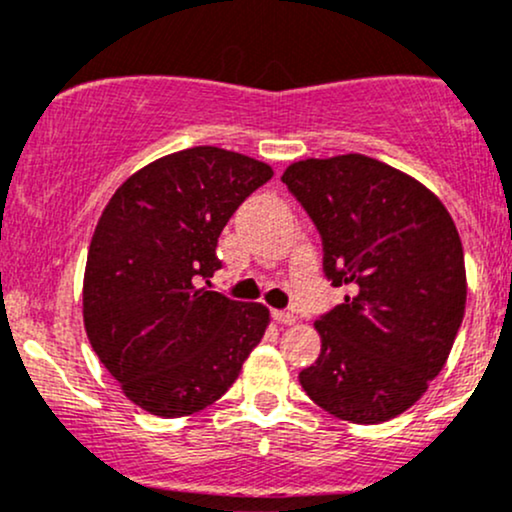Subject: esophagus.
Masks as SVG:
<instances>
[{
	"mask_svg": "<svg viewBox=\"0 0 512 512\" xmlns=\"http://www.w3.org/2000/svg\"><path fill=\"white\" fill-rule=\"evenodd\" d=\"M272 317L276 322H281V325H293L296 322V315L289 313V310H274Z\"/></svg>",
	"mask_w": 512,
	"mask_h": 512,
	"instance_id": "esophagus-1",
	"label": "esophagus"
}]
</instances>
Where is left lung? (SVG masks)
<instances>
[{"label":"left lung","instance_id":"obj_1","mask_svg":"<svg viewBox=\"0 0 512 512\" xmlns=\"http://www.w3.org/2000/svg\"><path fill=\"white\" fill-rule=\"evenodd\" d=\"M281 182L320 233L322 272L351 289L317 317L320 356L298 380L351 424L395 419L445 366L462 325L455 223L421 182L361 154L298 161Z\"/></svg>","mask_w":512,"mask_h":512}]
</instances>
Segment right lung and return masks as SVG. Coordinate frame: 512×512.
<instances>
[{"label":"right lung","mask_w":512,"mask_h":512,"mask_svg":"<svg viewBox=\"0 0 512 512\" xmlns=\"http://www.w3.org/2000/svg\"><path fill=\"white\" fill-rule=\"evenodd\" d=\"M272 168L195 146L134 173L105 207L84 276L88 342L137 407L187 416L236 383L269 310L199 289L228 219ZM209 284V281H207Z\"/></svg>","instance_id":"1"}]
</instances>
